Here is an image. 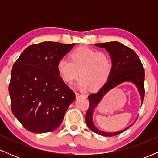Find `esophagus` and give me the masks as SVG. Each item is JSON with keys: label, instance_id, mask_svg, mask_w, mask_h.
I'll return each mask as SVG.
<instances>
[{"label": "esophagus", "instance_id": "esophagus-1", "mask_svg": "<svg viewBox=\"0 0 158 158\" xmlns=\"http://www.w3.org/2000/svg\"><path fill=\"white\" fill-rule=\"evenodd\" d=\"M86 98V95H85V94H79V93H77L76 94V98L77 99H79V98Z\"/></svg>", "mask_w": 158, "mask_h": 158}]
</instances>
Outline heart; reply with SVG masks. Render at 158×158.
<instances>
[{"instance_id": "obj_1", "label": "heart", "mask_w": 158, "mask_h": 158, "mask_svg": "<svg viewBox=\"0 0 158 158\" xmlns=\"http://www.w3.org/2000/svg\"><path fill=\"white\" fill-rule=\"evenodd\" d=\"M70 59L61 57L58 61L57 70L61 79L71 83L80 74L76 87L81 90L90 88L96 90L107 82L113 70V61L108 53L85 47L74 50Z\"/></svg>"}]
</instances>
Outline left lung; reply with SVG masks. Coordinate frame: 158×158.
Returning a JSON list of instances; mask_svg holds the SVG:
<instances>
[{
	"label": "left lung",
	"mask_w": 158,
	"mask_h": 158,
	"mask_svg": "<svg viewBox=\"0 0 158 158\" xmlns=\"http://www.w3.org/2000/svg\"><path fill=\"white\" fill-rule=\"evenodd\" d=\"M94 45L99 48H105L108 52L113 61V70L106 84L97 93L88 96L90 106L87 111L85 121L88 128L92 131L105 137H112L125 131L134 123L125 129L119 131H102L97 128L94 123L93 117L94 110L104 96L109 90L123 82H131L135 85L140 95L141 103H143L145 94V71L137 53L128 47L125 46L122 43L118 41H110V42L95 44Z\"/></svg>",
	"instance_id": "8db88e82"
}]
</instances>
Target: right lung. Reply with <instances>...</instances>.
Returning <instances> with one entry per match:
<instances>
[{
    "instance_id": "obj_1",
    "label": "right lung",
    "mask_w": 158,
    "mask_h": 158,
    "mask_svg": "<svg viewBox=\"0 0 158 158\" xmlns=\"http://www.w3.org/2000/svg\"><path fill=\"white\" fill-rule=\"evenodd\" d=\"M74 45L52 41L30 45L13 64L9 85L12 111L30 131H54L75 100V94L56 68Z\"/></svg>"
}]
</instances>
